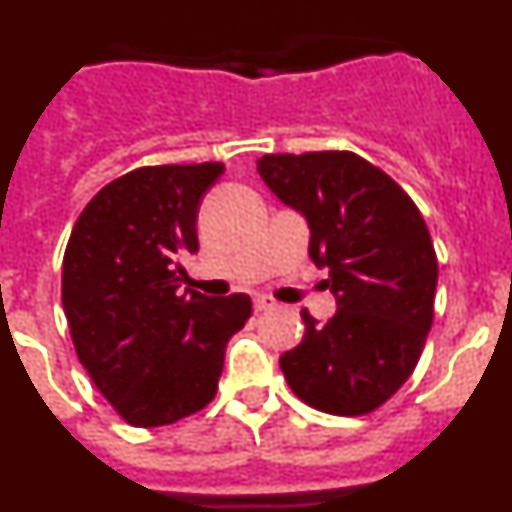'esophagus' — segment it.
Segmentation results:
<instances>
[{
	"label": "esophagus",
	"mask_w": 512,
	"mask_h": 512,
	"mask_svg": "<svg viewBox=\"0 0 512 512\" xmlns=\"http://www.w3.org/2000/svg\"><path fill=\"white\" fill-rule=\"evenodd\" d=\"M253 307H256V312H269L277 307V302H271L269 297L259 295V297H253Z\"/></svg>",
	"instance_id": "obj_1"
}]
</instances>
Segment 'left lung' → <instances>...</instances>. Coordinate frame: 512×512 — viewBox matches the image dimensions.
<instances>
[{
	"label": "left lung",
	"instance_id": "obj_1",
	"mask_svg": "<svg viewBox=\"0 0 512 512\" xmlns=\"http://www.w3.org/2000/svg\"><path fill=\"white\" fill-rule=\"evenodd\" d=\"M261 179L305 215L310 259L328 269L336 315L279 359L297 397L330 415H366L413 374L433 323L438 261L415 202L351 151L269 153Z\"/></svg>",
	"mask_w": 512,
	"mask_h": 512
}]
</instances>
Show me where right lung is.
Wrapping results in <instances>:
<instances>
[{"mask_svg": "<svg viewBox=\"0 0 512 512\" xmlns=\"http://www.w3.org/2000/svg\"><path fill=\"white\" fill-rule=\"evenodd\" d=\"M223 164L143 166L99 189L71 230L61 297L81 366L120 418L156 428L215 397L251 297L179 292L197 212Z\"/></svg>", "mask_w": 512, "mask_h": 512, "instance_id": "1", "label": "right lung"}]
</instances>
